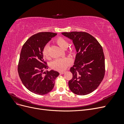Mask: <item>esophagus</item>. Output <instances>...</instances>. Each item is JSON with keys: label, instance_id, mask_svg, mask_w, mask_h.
Listing matches in <instances>:
<instances>
[{"label": "esophagus", "instance_id": "34e87169", "mask_svg": "<svg viewBox=\"0 0 124 124\" xmlns=\"http://www.w3.org/2000/svg\"><path fill=\"white\" fill-rule=\"evenodd\" d=\"M64 73H65L64 71H61V72H59V73H60V74H63Z\"/></svg>", "mask_w": 124, "mask_h": 124}]
</instances>
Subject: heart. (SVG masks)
Returning <instances> with one entry per match:
<instances>
[{
	"label": "heart",
	"instance_id": "1",
	"mask_svg": "<svg viewBox=\"0 0 124 124\" xmlns=\"http://www.w3.org/2000/svg\"><path fill=\"white\" fill-rule=\"evenodd\" d=\"M56 43L59 47L62 49H66L68 46V43L67 41L62 38L59 37L56 39ZM69 51H71L70 50ZM43 54L45 58L48 57V46H46L43 50ZM71 63V60L69 58L63 57L56 59L51 63V68L55 70L58 71H62L66 70Z\"/></svg>",
	"mask_w": 124,
	"mask_h": 124
}]
</instances>
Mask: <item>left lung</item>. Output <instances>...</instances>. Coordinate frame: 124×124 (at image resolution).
I'll return each mask as SVG.
<instances>
[{
  "label": "left lung",
  "mask_w": 124,
  "mask_h": 124,
  "mask_svg": "<svg viewBox=\"0 0 124 124\" xmlns=\"http://www.w3.org/2000/svg\"><path fill=\"white\" fill-rule=\"evenodd\" d=\"M62 34L72 40L77 51L74 65L70 70L72 78L68 82L69 87L76 95L89 94L98 87L104 76L102 47L87 32L73 31Z\"/></svg>",
  "instance_id": "left-lung-1"
}]
</instances>
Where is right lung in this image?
I'll return each mask as SVG.
<instances>
[{"label": "right lung", "mask_w": 124, "mask_h": 124, "mask_svg": "<svg viewBox=\"0 0 124 124\" xmlns=\"http://www.w3.org/2000/svg\"><path fill=\"white\" fill-rule=\"evenodd\" d=\"M57 33L51 32L37 33L26 41L22 48L18 73L22 83L31 92L37 95H45L53 89L55 80L59 73L53 70L44 72L47 69L44 61L43 50L52 38Z\"/></svg>", "instance_id": "right-lung-1"}]
</instances>
